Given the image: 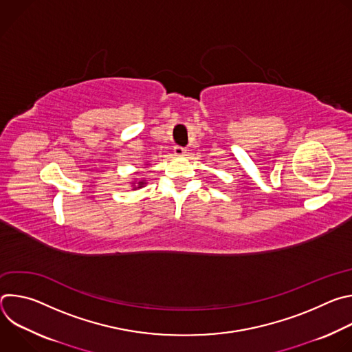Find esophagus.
Returning a JSON list of instances; mask_svg holds the SVG:
<instances>
[{"instance_id": "obj_1", "label": "esophagus", "mask_w": 352, "mask_h": 352, "mask_svg": "<svg viewBox=\"0 0 352 352\" xmlns=\"http://www.w3.org/2000/svg\"><path fill=\"white\" fill-rule=\"evenodd\" d=\"M185 153H186V150L184 147H181V146H175L174 147V155L177 157H182V156H185Z\"/></svg>"}]
</instances>
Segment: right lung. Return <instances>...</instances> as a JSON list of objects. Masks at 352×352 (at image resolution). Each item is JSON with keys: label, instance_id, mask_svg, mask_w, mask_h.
Listing matches in <instances>:
<instances>
[{"label": "right lung", "instance_id": "1", "mask_svg": "<svg viewBox=\"0 0 352 352\" xmlns=\"http://www.w3.org/2000/svg\"><path fill=\"white\" fill-rule=\"evenodd\" d=\"M131 184H132V189H133V190H136V189H140V188H143V186H144L147 182H146L144 179H143V181H139L138 178H135V179H133Z\"/></svg>", "mask_w": 352, "mask_h": 352}]
</instances>
